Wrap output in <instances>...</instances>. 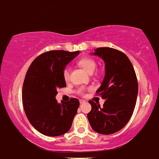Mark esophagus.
Masks as SVG:
<instances>
[{"mask_svg":"<svg viewBox=\"0 0 159 159\" xmlns=\"http://www.w3.org/2000/svg\"><path fill=\"white\" fill-rule=\"evenodd\" d=\"M80 103H84V102H85V100H84V99H80Z\"/></svg>","mask_w":159,"mask_h":159,"instance_id":"1","label":"esophagus"}]
</instances>
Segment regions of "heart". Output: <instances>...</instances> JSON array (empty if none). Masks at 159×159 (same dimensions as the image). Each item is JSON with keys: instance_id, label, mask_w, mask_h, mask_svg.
<instances>
[{"instance_id": "obj_1", "label": "heart", "mask_w": 159, "mask_h": 159, "mask_svg": "<svg viewBox=\"0 0 159 159\" xmlns=\"http://www.w3.org/2000/svg\"><path fill=\"white\" fill-rule=\"evenodd\" d=\"M78 64L81 67H83L87 72L92 73L93 72V71L95 70V61L94 60L91 58H88V57H84V58L80 59V60L78 61ZM63 75H64V79L65 81H68L70 80V69L69 67H65L64 70V72H63ZM84 92V88H80L78 90L79 94H83Z\"/></svg>"}]
</instances>
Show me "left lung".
Wrapping results in <instances>:
<instances>
[{
    "label": "left lung",
    "mask_w": 159,
    "mask_h": 159,
    "mask_svg": "<svg viewBox=\"0 0 159 159\" xmlns=\"http://www.w3.org/2000/svg\"><path fill=\"white\" fill-rule=\"evenodd\" d=\"M94 56L105 64V75L96 93L105 99L100 107L90 100L88 119L97 133L111 134L126 126L131 117L138 95V81L131 62L123 52L111 48H98Z\"/></svg>",
    "instance_id": "1"
}]
</instances>
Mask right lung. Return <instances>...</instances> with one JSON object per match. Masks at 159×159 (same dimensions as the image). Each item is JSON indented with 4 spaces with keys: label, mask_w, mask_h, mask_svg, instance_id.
I'll return each mask as SVG.
<instances>
[{
    "label": "right lung",
    "mask_w": 159,
    "mask_h": 159,
    "mask_svg": "<svg viewBox=\"0 0 159 159\" xmlns=\"http://www.w3.org/2000/svg\"><path fill=\"white\" fill-rule=\"evenodd\" d=\"M80 52L49 51L36 57L28 69L22 89L24 110L32 126L47 136L67 133L77 113L80 101L71 98L59 103L57 89L66 87L63 72Z\"/></svg>",
    "instance_id": "add662e5"
}]
</instances>
